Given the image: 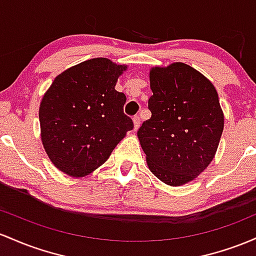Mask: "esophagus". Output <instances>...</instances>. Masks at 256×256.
Instances as JSON below:
<instances>
[{
	"label": "esophagus",
	"instance_id": "1",
	"mask_svg": "<svg viewBox=\"0 0 256 256\" xmlns=\"http://www.w3.org/2000/svg\"><path fill=\"white\" fill-rule=\"evenodd\" d=\"M133 123H134V129H136L140 127V117L139 116H134L133 117Z\"/></svg>",
	"mask_w": 256,
	"mask_h": 256
}]
</instances>
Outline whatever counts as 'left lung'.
<instances>
[{
    "label": "left lung",
    "mask_w": 256,
    "mask_h": 256,
    "mask_svg": "<svg viewBox=\"0 0 256 256\" xmlns=\"http://www.w3.org/2000/svg\"><path fill=\"white\" fill-rule=\"evenodd\" d=\"M151 118L138 130L152 174L169 186L194 180L210 164L224 130L213 83L184 62L150 70Z\"/></svg>",
    "instance_id": "left-lung-1"
}]
</instances>
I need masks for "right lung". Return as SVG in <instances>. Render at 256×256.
<instances>
[{
  "mask_svg": "<svg viewBox=\"0 0 256 256\" xmlns=\"http://www.w3.org/2000/svg\"><path fill=\"white\" fill-rule=\"evenodd\" d=\"M127 65L94 58L54 78L40 104L41 140L62 173L82 178L104 164L133 120L123 114L127 98L114 90Z\"/></svg>",
  "mask_w": 256,
  "mask_h": 256,
  "instance_id": "right-lung-1",
  "label": "right lung"
}]
</instances>
